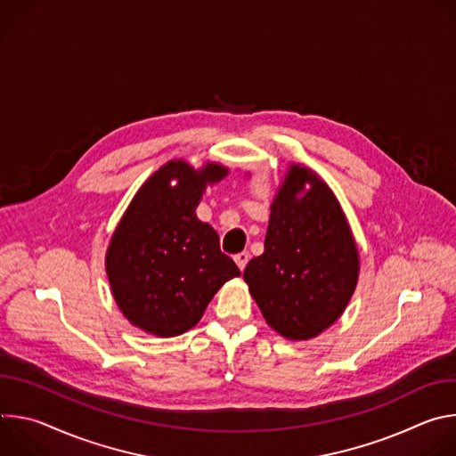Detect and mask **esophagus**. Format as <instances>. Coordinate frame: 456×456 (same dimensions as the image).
Wrapping results in <instances>:
<instances>
[{"label": "esophagus", "mask_w": 456, "mask_h": 456, "mask_svg": "<svg viewBox=\"0 0 456 456\" xmlns=\"http://www.w3.org/2000/svg\"><path fill=\"white\" fill-rule=\"evenodd\" d=\"M248 257H250V254H248L247 250L238 252V254L234 256V262H236V265H238V269H240V271H243V269H245V265H247V262H248Z\"/></svg>", "instance_id": "esophagus-1"}]
</instances>
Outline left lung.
<instances>
[{
	"label": "left lung",
	"mask_w": 456,
	"mask_h": 456,
	"mask_svg": "<svg viewBox=\"0 0 456 456\" xmlns=\"http://www.w3.org/2000/svg\"><path fill=\"white\" fill-rule=\"evenodd\" d=\"M359 269L357 243L334 191L292 162L271 204L265 250L243 271L267 324L290 341L317 338L343 315Z\"/></svg>",
	"instance_id": "1"
}]
</instances>
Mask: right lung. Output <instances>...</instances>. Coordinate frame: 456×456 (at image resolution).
I'll return each instance as SVG.
<instances>
[{
	"label": "right lung",
	"mask_w": 456,
	"mask_h": 456,
	"mask_svg": "<svg viewBox=\"0 0 456 456\" xmlns=\"http://www.w3.org/2000/svg\"><path fill=\"white\" fill-rule=\"evenodd\" d=\"M229 167L182 159L155 171L129 202L106 250V274L122 315L146 334L175 338L197 324L240 271L216 231L197 218L208 185Z\"/></svg>",
	"instance_id": "1"
}]
</instances>
